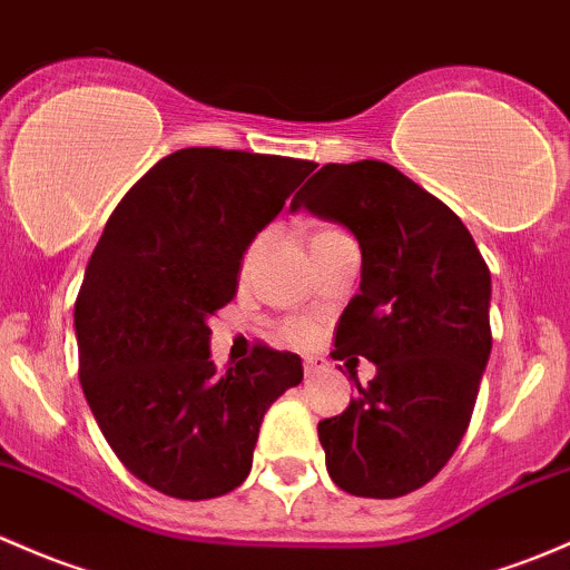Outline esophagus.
Returning <instances> with one entry per match:
<instances>
[{"mask_svg": "<svg viewBox=\"0 0 570 570\" xmlns=\"http://www.w3.org/2000/svg\"><path fill=\"white\" fill-rule=\"evenodd\" d=\"M303 368H305V376H314V374H316V371H320V363H316V361H314V357H305Z\"/></svg>", "mask_w": 570, "mask_h": 570, "instance_id": "1", "label": "esophagus"}]
</instances>
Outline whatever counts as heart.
Listing matches in <instances>:
<instances>
[{"instance_id":"heart-1","label":"heart","mask_w":570,"mask_h":570,"mask_svg":"<svg viewBox=\"0 0 570 570\" xmlns=\"http://www.w3.org/2000/svg\"><path fill=\"white\" fill-rule=\"evenodd\" d=\"M320 235H327V232H320ZM320 235H314V237H320ZM256 250H259V243L250 245L248 254H245V262H243L245 269H248L250 262L256 259ZM281 333H284V338H289V341H303V338H308L311 333H314V327L305 325V322H286L284 331H281Z\"/></svg>"}]
</instances>
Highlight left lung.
I'll use <instances>...</instances> for the list:
<instances>
[{
  "label": "left lung",
  "mask_w": 570,
  "mask_h": 570,
  "mask_svg": "<svg viewBox=\"0 0 570 570\" xmlns=\"http://www.w3.org/2000/svg\"><path fill=\"white\" fill-rule=\"evenodd\" d=\"M292 209L350 229L361 292L335 327V361L376 365L341 415L320 421L333 483L393 500L429 483L470 426L491 355V275L459 215L382 160L327 164ZM350 363V361H346Z\"/></svg>",
  "instance_id": "obj_1"
}]
</instances>
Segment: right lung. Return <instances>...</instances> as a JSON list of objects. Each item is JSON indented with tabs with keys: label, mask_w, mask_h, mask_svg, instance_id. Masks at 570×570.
Returning <instances> with one entry per match:
<instances>
[{
	"label": "right lung",
	"mask_w": 570,
	"mask_h": 570,
	"mask_svg": "<svg viewBox=\"0 0 570 570\" xmlns=\"http://www.w3.org/2000/svg\"><path fill=\"white\" fill-rule=\"evenodd\" d=\"M314 166L177 149L111 213L76 301L79 376L106 442L147 487L177 500L237 489L267 406L303 382L301 357L269 346L218 374L209 316L237 295L245 250Z\"/></svg>",
	"instance_id": "obj_1"
}]
</instances>
